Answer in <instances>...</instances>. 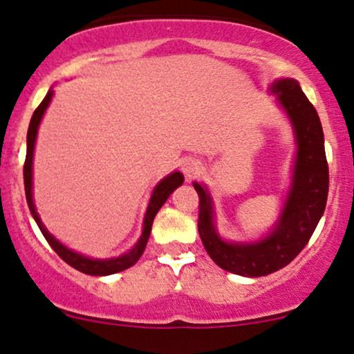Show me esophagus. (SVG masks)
<instances>
[{"label": "esophagus", "mask_w": 354, "mask_h": 354, "mask_svg": "<svg viewBox=\"0 0 354 354\" xmlns=\"http://www.w3.org/2000/svg\"><path fill=\"white\" fill-rule=\"evenodd\" d=\"M181 169H183V173L186 174V176L193 178V176H196L198 173H200L201 163L198 160H194V158H186V160L183 161Z\"/></svg>", "instance_id": "34e87169"}]
</instances>
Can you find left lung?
<instances>
[{"instance_id": "left-lung-1", "label": "left lung", "mask_w": 354, "mask_h": 354, "mask_svg": "<svg viewBox=\"0 0 354 354\" xmlns=\"http://www.w3.org/2000/svg\"><path fill=\"white\" fill-rule=\"evenodd\" d=\"M273 91L286 109L298 140L293 186L273 233L258 243H225L214 231L208 191L194 183L200 198L198 231L206 253L219 268L248 278L274 273L301 253L323 216L330 186L323 128L315 106L295 80H278Z\"/></svg>"}]
</instances>
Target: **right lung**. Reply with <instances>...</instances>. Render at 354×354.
<instances>
[{"instance_id": "right-lung-1", "label": "right lung", "mask_w": 354, "mask_h": 354, "mask_svg": "<svg viewBox=\"0 0 354 354\" xmlns=\"http://www.w3.org/2000/svg\"><path fill=\"white\" fill-rule=\"evenodd\" d=\"M53 96V91H48V95L44 96V100L39 103V106L35 109L33 116H31L30 121V128H28V138H26V160H24V168H23V176H24V193H26V201L28 206H30L31 214H33L36 225L39 226L41 230L43 236L46 238V241L50 243V246L56 251V254L59 256L63 261H66L68 265L75 268V270L81 271L84 274H91V276H106V274H113V273H120V271L128 270L131 268L138 259L141 258L143 254L146 243H148L149 233H151V226H153V219L156 216V213L160 211L161 206L165 205V201L168 200L169 194L173 193L178 186L183 185V174L180 171H174L166 176L160 185L156 186L153 191L151 201H149L148 209H146V216H145V225H143V234H141L140 241L136 243L135 248H133L129 253H126L120 258H113V259H91L86 258V256L75 253V251L68 250L66 246H63L56 238H53L48 230L44 228V225L39 219L38 213H36L35 203H33V186H31V169H33V149H35V141H36V133H38V126L39 121L46 111L48 104H50Z\"/></svg>"}]
</instances>
